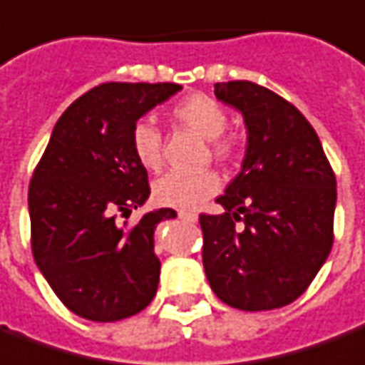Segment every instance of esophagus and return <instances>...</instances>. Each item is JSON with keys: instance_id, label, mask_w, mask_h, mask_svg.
<instances>
[{"instance_id": "esophagus-1", "label": "esophagus", "mask_w": 365, "mask_h": 365, "mask_svg": "<svg viewBox=\"0 0 365 365\" xmlns=\"http://www.w3.org/2000/svg\"><path fill=\"white\" fill-rule=\"evenodd\" d=\"M178 217H180L182 222H195V220H197V214H193V212H180Z\"/></svg>"}]
</instances>
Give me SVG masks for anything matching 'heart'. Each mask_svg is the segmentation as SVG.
Listing matches in <instances>:
<instances>
[{
	"mask_svg": "<svg viewBox=\"0 0 365 365\" xmlns=\"http://www.w3.org/2000/svg\"><path fill=\"white\" fill-rule=\"evenodd\" d=\"M173 118L185 128L195 131L205 140H210L212 151L220 160L230 158L235 150L234 140L224 138L222 133L227 128V111L214 98L193 93L173 106ZM131 151L141 168L158 170L162 165V131L150 120H140L131 130ZM220 190V178L214 172L165 173L153 185V200L163 207H173L190 212L200 203L212 197Z\"/></svg>",
	"mask_w": 365,
	"mask_h": 365,
	"instance_id": "b5f03b06",
	"label": "heart"
}]
</instances>
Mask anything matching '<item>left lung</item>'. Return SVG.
I'll return each instance as SVG.
<instances>
[{"instance_id":"1","label":"left lung","mask_w":365,"mask_h":365,"mask_svg":"<svg viewBox=\"0 0 365 365\" xmlns=\"http://www.w3.org/2000/svg\"><path fill=\"white\" fill-rule=\"evenodd\" d=\"M215 98L242 111V172L200 215L207 282L244 312L287 306L302 296L334 244L336 175L316 130L289 101L252 81L215 83Z\"/></svg>"}]
</instances>
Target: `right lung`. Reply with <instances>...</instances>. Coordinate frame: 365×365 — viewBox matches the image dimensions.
<instances>
[{"label":"right lung","instance_id":"add662e5","mask_svg":"<svg viewBox=\"0 0 365 365\" xmlns=\"http://www.w3.org/2000/svg\"><path fill=\"white\" fill-rule=\"evenodd\" d=\"M178 83L89 89L59 118L29 183L31 252L39 272L79 318L118 322L140 314L158 292L153 232L175 212L162 207L135 225L118 224L150 197L148 172L131 151L143 113Z\"/></svg>","mask_w":365,"mask_h":365}]
</instances>
